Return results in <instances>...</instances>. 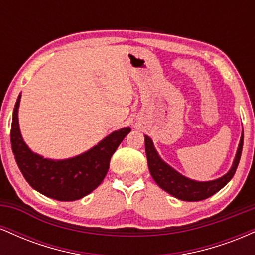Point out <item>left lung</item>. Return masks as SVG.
Here are the masks:
<instances>
[{"label": "left lung", "mask_w": 255, "mask_h": 255, "mask_svg": "<svg viewBox=\"0 0 255 255\" xmlns=\"http://www.w3.org/2000/svg\"><path fill=\"white\" fill-rule=\"evenodd\" d=\"M242 146H244V130H242L238 151H236L230 170L222 177L216 178V180L195 181L183 176L182 174L171 168L170 165L166 164L154 148L151 137L145 135V151L152 178L163 191L183 201H200L221 191L225 184L233 178L236 169H238L242 153Z\"/></svg>", "instance_id": "8db88e82"}]
</instances>
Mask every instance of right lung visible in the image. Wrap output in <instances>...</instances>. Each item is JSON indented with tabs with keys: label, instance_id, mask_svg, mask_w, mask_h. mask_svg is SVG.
<instances>
[{
	"label": "right lung",
	"instance_id": "obj_1",
	"mask_svg": "<svg viewBox=\"0 0 255 255\" xmlns=\"http://www.w3.org/2000/svg\"><path fill=\"white\" fill-rule=\"evenodd\" d=\"M20 98L16 99L10 129L11 150L25 180L37 192L60 201H73L90 194L104 180L110 158L130 131L129 127L113 131L97 145L68 159H49L26 145L19 127Z\"/></svg>",
	"mask_w": 255,
	"mask_h": 255
}]
</instances>
